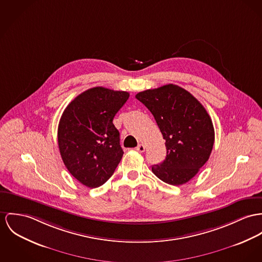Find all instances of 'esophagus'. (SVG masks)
Returning <instances> with one entry per match:
<instances>
[{
    "label": "esophagus",
    "instance_id": "1",
    "mask_svg": "<svg viewBox=\"0 0 262 262\" xmlns=\"http://www.w3.org/2000/svg\"><path fill=\"white\" fill-rule=\"evenodd\" d=\"M136 150H138L139 152H143L144 150H145V146L141 143V144H139L137 147H136Z\"/></svg>",
    "mask_w": 262,
    "mask_h": 262
}]
</instances>
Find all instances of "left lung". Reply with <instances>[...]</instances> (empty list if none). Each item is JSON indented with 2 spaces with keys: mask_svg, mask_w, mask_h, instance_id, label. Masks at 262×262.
I'll list each match as a JSON object with an SVG mask.
<instances>
[{
  "mask_svg": "<svg viewBox=\"0 0 262 262\" xmlns=\"http://www.w3.org/2000/svg\"><path fill=\"white\" fill-rule=\"evenodd\" d=\"M136 98L152 114L165 140V160L152 165V172L171 185L190 181L208 161L214 143L206 110L190 93L172 83L143 91Z\"/></svg>",
  "mask_w": 262,
  "mask_h": 262,
  "instance_id": "left-lung-1",
  "label": "left lung"
}]
</instances>
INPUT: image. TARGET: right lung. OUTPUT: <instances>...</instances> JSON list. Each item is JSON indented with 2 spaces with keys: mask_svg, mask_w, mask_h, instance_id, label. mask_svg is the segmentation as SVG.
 I'll return each instance as SVG.
<instances>
[{
  "mask_svg": "<svg viewBox=\"0 0 262 262\" xmlns=\"http://www.w3.org/2000/svg\"><path fill=\"white\" fill-rule=\"evenodd\" d=\"M129 97L102 86L79 95L63 111L58 127L60 157L70 173L83 185H102L115 172L123 150L113 123Z\"/></svg>",
  "mask_w": 262,
  "mask_h": 262,
  "instance_id": "add662e5",
  "label": "right lung"
}]
</instances>
